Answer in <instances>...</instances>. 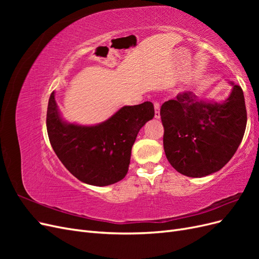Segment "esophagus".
<instances>
[{
  "mask_svg": "<svg viewBox=\"0 0 259 259\" xmlns=\"http://www.w3.org/2000/svg\"><path fill=\"white\" fill-rule=\"evenodd\" d=\"M154 117L160 119V104L154 103Z\"/></svg>",
  "mask_w": 259,
  "mask_h": 259,
  "instance_id": "34e87169",
  "label": "esophagus"
}]
</instances>
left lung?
Returning a JSON list of instances; mask_svg holds the SVG:
<instances>
[{
	"mask_svg": "<svg viewBox=\"0 0 259 259\" xmlns=\"http://www.w3.org/2000/svg\"><path fill=\"white\" fill-rule=\"evenodd\" d=\"M230 84L231 93L221 103L185 92L162 105L164 151L178 173L188 177L210 175L236 153L247 116L242 89Z\"/></svg>",
	"mask_w": 259,
	"mask_h": 259,
	"instance_id": "1",
	"label": "left lung"
}]
</instances>
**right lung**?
I'll return each instance as SVG.
<instances>
[{
  "instance_id": "add662e5",
  "label": "right lung",
  "mask_w": 259,
  "mask_h": 259,
  "mask_svg": "<svg viewBox=\"0 0 259 259\" xmlns=\"http://www.w3.org/2000/svg\"><path fill=\"white\" fill-rule=\"evenodd\" d=\"M154 116L152 103L124 106L95 125L68 123L51 94L46 127L51 145L65 167L81 182L109 186L127 174L132 147L138 132Z\"/></svg>"
}]
</instances>
